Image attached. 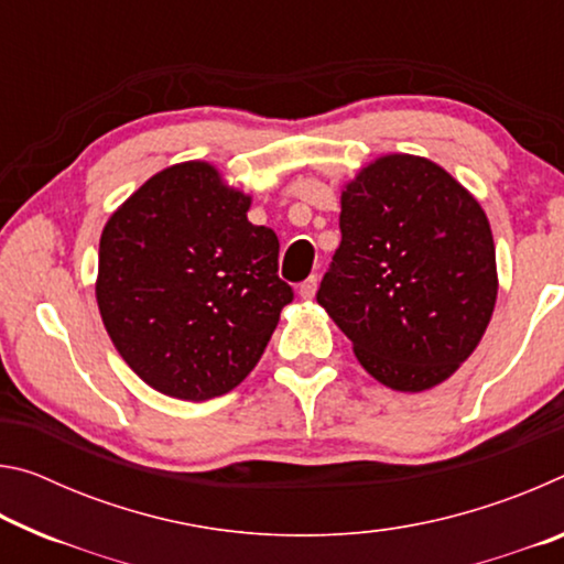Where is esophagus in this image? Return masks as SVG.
Here are the masks:
<instances>
[{"instance_id":"obj_1","label":"esophagus","mask_w":564,"mask_h":564,"mask_svg":"<svg viewBox=\"0 0 564 564\" xmlns=\"http://www.w3.org/2000/svg\"><path fill=\"white\" fill-rule=\"evenodd\" d=\"M316 289H318V275H308V279L301 283V295L311 301L313 295H316Z\"/></svg>"}]
</instances>
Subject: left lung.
Here are the masks:
<instances>
[{"instance_id":"1","label":"left lung","mask_w":564,"mask_h":564,"mask_svg":"<svg viewBox=\"0 0 564 564\" xmlns=\"http://www.w3.org/2000/svg\"><path fill=\"white\" fill-rule=\"evenodd\" d=\"M318 303L388 388L451 378L488 328L498 273L488 216L433 161L393 154L340 198V246Z\"/></svg>"}]
</instances>
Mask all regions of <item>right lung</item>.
I'll return each mask as SVG.
<instances>
[{
  "label": "right lung",
  "instance_id": "obj_1",
  "mask_svg": "<svg viewBox=\"0 0 564 564\" xmlns=\"http://www.w3.org/2000/svg\"><path fill=\"white\" fill-rule=\"evenodd\" d=\"M202 161L151 176L104 226L97 301L129 368L159 393L208 400L251 373L293 289L279 236Z\"/></svg>",
  "mask_w": 564,
  "mask_h": 564
}]
</instances>
